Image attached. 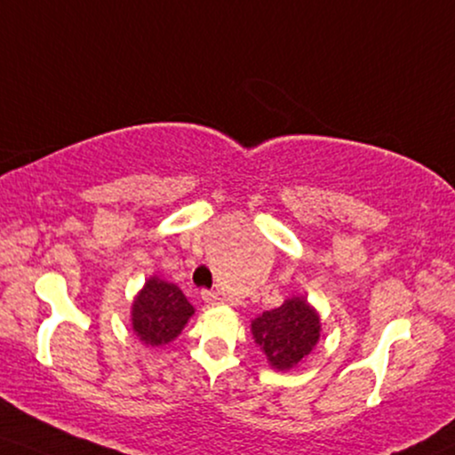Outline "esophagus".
I'll list each match as a JSON object with an SVG mask.
<instances>
[{"instance_id": "1", "label": "esophagus", "mask_w": 455, "mask_h": 455, "mask_svg": "<svg viewBox=\"0 0 455 455\" xmlns=\"http://www.w3.org/2000/svg\"><path fill=\"white\" fill-rule=\"evenodd\" d=\"M201 298H204V300L208 304H222V300H224V298L218 294V291H208V290L201 291Z\"/></svg>"}]
</instances>
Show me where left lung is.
Wrapping results in <instances>:
<instances>
[{
	"label": "left lung",
	"instance_id": "8db88e82",
	"mask_svg": "<svg viewBox=\"0 0 455 455\" xmlns=\"http://www.w3.org/2000/svg\"><path fill=\"white\" fill-rule=\"evenodd\" d=\"M251 336L270 367L287 371L313 353L321 336L319 313L307 298L291 296L279 308L264 310L251 319Z\"/></svg>",
	"mask_w": 455,
	"mask_h": 455
}]
</instances>
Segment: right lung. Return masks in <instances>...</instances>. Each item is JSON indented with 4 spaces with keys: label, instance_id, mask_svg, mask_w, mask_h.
I'll return each mask as SVG.
<instances>
[{
    "label": "right lung",
    "instance_id": "obj_1",
    "mask_svg": "<svg viewBox=\"0 0 455 455\" xmlns=\"http://www.w3.org/2000/svg\"><path fill=\"white\" fill-rule=\"evenodd\" d=\"M195 308L180 287L151 277L132 302V330L147 347H164L185 330Z\"/></svg>",
    "mask_w": 455,
    "mask_h": 455
}]
</instances>
